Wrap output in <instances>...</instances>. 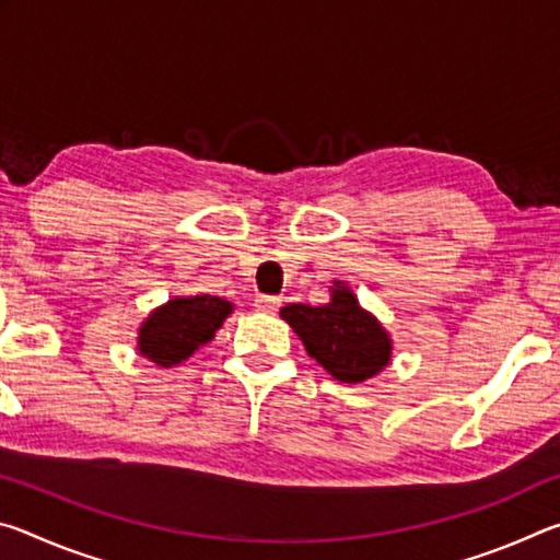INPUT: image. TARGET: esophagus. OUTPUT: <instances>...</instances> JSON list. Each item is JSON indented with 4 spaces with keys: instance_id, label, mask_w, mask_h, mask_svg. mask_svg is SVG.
Masks as SVG:
<instances>
[{
    "instance_id": "obj_1",
    "label": "esophagus",
    "mask_w": 560,
    "mask_h": 560,
    "mask_svg": "<svg viewBox=\"0 0 560 560\" xmlns=\"http://www.w3.org/2000/svg\"><path fill=\"white\" fill-rule=\"evenodd\" d=\"M281 299L277 296H257V301H254V306H257L259 311H267V314H273V311L279 308Z\"/></svg>"
}]
</instances>
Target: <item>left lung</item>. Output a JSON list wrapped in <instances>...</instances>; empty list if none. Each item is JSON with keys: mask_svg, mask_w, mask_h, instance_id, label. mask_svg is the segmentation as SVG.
Instances as JSON below:
<instances>
[{"mask_svg": "<svg viewBox=\"0 0 560 560\" xmlns=\"http://www.w3.org/2000/svg\"><path fill=\"white\" fill-rule=\"evenodd\" d=\"M281 318L296 330L308 355L340 383H363L390 360V338L346 287H336L324 306L289 303Z\"/></svg>", "mask_w": 560, "mask_h": 560, "instance_id": "8db88e82", "label": "left lung"}]
</instances>
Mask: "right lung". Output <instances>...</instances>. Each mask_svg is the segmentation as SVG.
<instances>
[{
	"label": "right lung",
	"mask_w": 560,
	"mask_h": 560,
	"mask_svg": "<svg viewBox=\"0 0 560 560\" xmlns=\"http://www.w3.org/2000/svg\"><path fill=\"white\" fill-rule=\"evenodd\" d=\"M232 314V303L220 296L173 299L150 314L140 328L138 350L153 363L173 368L183 363L197 348L212 340L214 330Z\"/></svg>",
	"instance_id": "obj_1"
}]
</instances>
